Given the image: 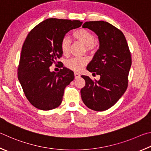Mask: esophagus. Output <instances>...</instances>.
Masks as SVG:
<instances>
[{
    "instance_id": "34e87169",
    "label": "esophagus",
    "mask_w": 151,
    "mask_h": 151,
    "mask_svg": "<svg viewBox=\"0 0 151 151\" xmlns=\"http://www.w3.org/2000/svg\"><path fill=\"white\" fill-rule=\"evenodd\" d=\"M74 76H75V78L76 79H78V78H80V75L78 73H74Z\"/></svg>"
}]
</instances>
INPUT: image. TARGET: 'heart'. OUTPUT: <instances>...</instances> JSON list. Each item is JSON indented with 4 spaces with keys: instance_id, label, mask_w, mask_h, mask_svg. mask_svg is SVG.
Instances as JSON below:
<instances>
[{
    "instance_id": "1",
    "label": "heart",
    "mask_w": 151,
    "mask_h": 151,
    "mask_svg": "<svg viewBox=\"0 0 151 151\" xmlns=\"http://www.w3.org/2000/svg\"><path fill=\"white\" fill-rule=\"evenodd\" d=\"M73 36L76 40H78L85 45L86 51L93 52L96 49L94 34L87 29L81 28L76 30L73 33ZM61 49L63 54H68L70 51L71 46V40L68 36H64L61 41ZM88 60L85 58H72L65 62V66L68 68L74 71H80L85 65Z\"/></svg>"
}]
</instances>
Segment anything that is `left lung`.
Here are the masks:
<instances>
[{
  "instance_id": "obj_1",
  "label": "left lung",
  "mask_w": 151,
  "mask_h": 151,
  "mask_svg": "<svg viewBox=\"0 0 151 151\" xmlns=\"http://www.w3.org/2000/svg\"><path fill=\"white\" fill-rule=\"evenodd\" d=\"M82 27L98 36L99 47L87 70L99 75L100 79L93 81L89 76H81L86 85L81 89V97L89 109L103 111L114 105L127 88L131 52L123 33L109 22L89 21Z\"/></svg>"
}]
</instances>
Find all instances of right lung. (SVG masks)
I'll return each mask as SVG.
<instances>
[{
    "label": "right lung",
    "mask_w": 151,
    "mask_h": 151,
    "mask_svg": "<svg viewBox=\"0 0 151 151\" xmlns=\"http://www.w3.org/2000/svg\"><path fill=\"white\" fill-rule=\"evenodd\" d=\"M81 24L80 20L48 18L36 26L26 37L18 78L26 98L37 109L51 110L62 103L64 89L73 80L74 73L63 65L58 73L50 71L49 68L62 56L60 44L65 34Z\"/></svg>",
    "instance_id": "obj_1"
}]
</instances>
